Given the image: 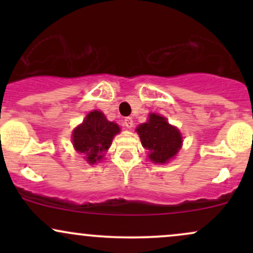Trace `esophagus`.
<instances>
[{"instance_id":"1","label":"esophagus","mask_w":253,"mask_h":253,"mask_svg":"<svg viewBox=\"0 0 253 253\" xmlns=\"http://www.w3.org/2000/svg\"><path fill=\"white\" fill-rule=\"evenodd\" d=\"M124 125L127 127V128L130 129L133 127V125H134V124H133V119L132 118H126L124 120Z\"/></svg>"}]
</instances>
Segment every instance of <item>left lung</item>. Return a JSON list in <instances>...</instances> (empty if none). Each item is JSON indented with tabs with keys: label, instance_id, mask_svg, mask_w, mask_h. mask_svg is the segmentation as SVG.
Here are the masks:
<instances>
[{
	"label": "left lung",
	"instance_id": "obj_1",
	"mask_svg": "<svg viewBox=\"0 0 253 253\" xmlns=\"http://www.w3.org/2000/svg\"><path fill=\"white\" fill-rule=\"evenodd\" d=\"M136 133L141 145L149 150V158L156 164H165L177 155L182 147V135L167 119L151 113L147 123L139 125Z\"/></svg>",
	"mask_w": 253,
	"mask_h": 253
}]
</instances>
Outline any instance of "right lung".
<instances>
[{
	"mask_svg": "<svg viewBox=\"0 0 253 253\" xmlns=\"http://www.w3.org/2000/svg\"><path fill=\"white\" fill-rule=\"evenodd\" d=\"M119 132L120 127L118 124L107 120L100 110H92L74 129L72 144L89 164H95L103 158L112 145L113 138Z\"/></svg>",
	"mask_w": 253,
	"mask_h": 253,
	"instance_id": "right-lung-1",
	"label": "right lung"
}]
</instances>
